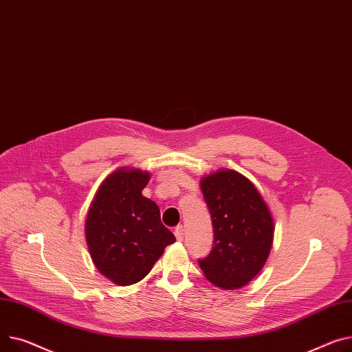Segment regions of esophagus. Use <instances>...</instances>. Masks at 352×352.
I'll use <instances>...</instances> for the list:
<instances>
[{
  "instance_id": "34e87169",
  "label": "esophagus",
  "mask_w": 352,
  "mask_h": 352,
  "mask_svg": "<svg viewBox=\"0 0 352 352\" xmlns=\"http://www.w3.org/2000/svg\"><path fill=\"white\" fill-rule=\"evenodd\" d=\"M174 235H175V238H177L178 242H181V241L184 239V226H182V225H178V226L175 228Z\"/></svg>"
}]
</instances>
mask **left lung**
<instances>
[{
	"mask_svg": "<svg viewBox=\"0 0 352 352\" xmlns=\"http://www.w3.org/2000/svg\"><path fill=\"white\" fill-rule=\"evenodd\" d=\"M214 225V246L199 266L217 287H245L263 269L274 236L270 209L250 179L233 170L201 178Z\"/></svg>",
	"mask_w": 352,
	"mask_h": 352,
	"instance_id": "obj_1",
	"label": "left lung"
}]
</instances>
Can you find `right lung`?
<instances>
[{"label":"right lung","mask_w":352,"mask_h":352,"mask_svg":"<svg viewBox=\"0 0 352 352\" xmlns=\"http://www.w3.org/2000/svg\"><path fill=\"white\" fill-rule=\"evenodd\" d=\"M150 173L122 167L109 174L85 222L89 253L98 270L117 286L143 280L175 236L162 225L160 208L142 191Z\"/></svg>","instance_id":"add662e5"}]
</instances>
